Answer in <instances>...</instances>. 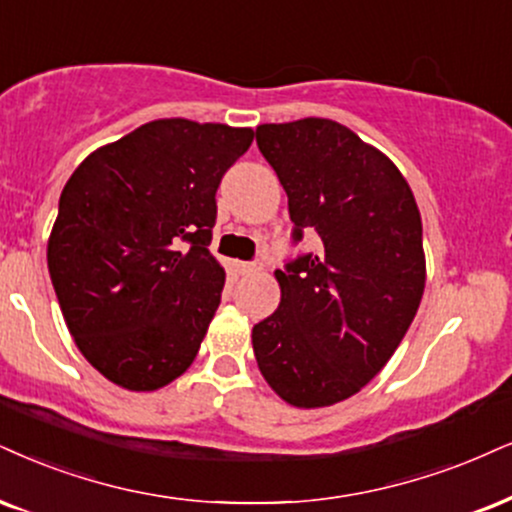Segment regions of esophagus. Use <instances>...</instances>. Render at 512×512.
<instances>
[{
	"label": "esophagus",
	"mask_w": 512,
	"mask_h": 512,
	"mask_svg": "<svg viewBox=\"0 0 512 512\" xmlns=\"http://www.w3.org/2000/svg\"><path fill=\"white\" fill-rule=\"evenodd\" d=\"M239 273L242 275H254V273H258V270H261V266H258V263H239Z\"/></svg>",
	"instance_id": "34e87169"
}]
</instances>
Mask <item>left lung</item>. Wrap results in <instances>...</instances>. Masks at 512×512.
<instances>
[{"label": "left lung", "instance_id": "obj_1", "mask_svg": "<svg viewBox=\"0 0 512 512\" xmlns=\"http://www.w3.org/2000/svg\"><path fill=\"white\" fill-rule=\"evenodd\" d=\"M287 192L294 242L315 254L275 270L280 306L254 325L256 363L282 401L325 408L358 394L406 337L422 292V220L401 170L330 118L256 128Z\"/></svg>", "mask_w": 512, "mask_h": 512}]
</instances>
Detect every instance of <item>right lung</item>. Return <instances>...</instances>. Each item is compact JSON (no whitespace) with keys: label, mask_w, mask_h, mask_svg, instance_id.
I'll return each mask as SVG.
<instances>
[{"label":"right lung","mask_w":512,"mask_h":512,"mask_svg":"<svg viewBox=\"0 0 512 512\" xmlns=\"http://www.w3.org/2000/svg\"><path fill=\"white\" fill-rule=\"evenodd\" d=\"M251 128L161 118L92 151L47 244L63 320L106 380L156 391L197 358L225 270L208 251L216 189Z\"/></svg>","instance_id":"right-lung-1"}]
</instances>
